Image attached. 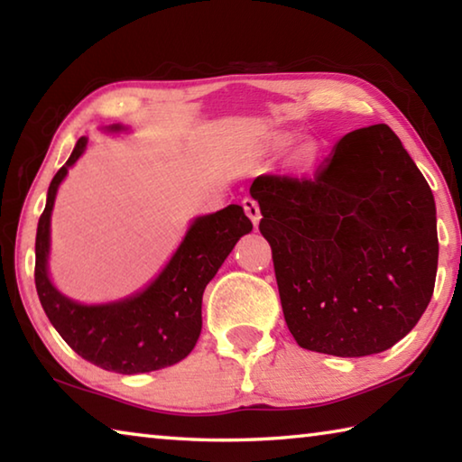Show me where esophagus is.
Listing matches in <instances>:
<instances>
[{"instance_id":"esophagus-1","label":"esophagus","mask_w":462,"mask_h":462,"mask_svg":"<svg viewBox=\"0 0 462 462\" xmlns=\"http://www.w3.org/2000/svg\"><path fill=\"white\" fill-rule=\"evenodd\" d=\"M242 206H245V212H246V216L250 217V220H253V224L259 226V222H261V208H259V203H256L253 198H245V201H242Z\"/></svg>"}]
</instances>
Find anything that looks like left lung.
Wrapping results in <instances>:
<instances>
[{"label":"left lung","mask_w":462,"mask_h":462,"mask_svg":"<svg viewBox=\"0 0 462 462\" xmlns=\"http://www.w3.org/2000/svg\"><path fill=\"white\" fill-rule=\"evenodd\" d=\"M250 195L301 348L366 356L411 332L434 293L436 206L387 124L344 136L316 175L256 177Z\"/></svg>","instance_id":"obj_1"}]
</instances>
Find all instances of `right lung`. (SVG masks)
<instances>
[{
	"label": "right lung",
	"mask_w": 462,
	"mask_h": 462,
	"mask_svg": "<svg viewBox=\"0 0 462 462\" xmlns=\"http://www.w3.org/2000/svg\"><path fill=\"white\" fill-rule=\"evenodd\" d=\"M109 134L128 132L112 124ZM88 148L77 140L69 161L52 177L36 230L34 281L41 303L62 340L85 361L106 371L136 374L165 369L191 353L201 332L206 285L222 267L236 242L253 230L236 203L216 214L193 217L169 263L144 289L107 303H81L60 293L49 275L51 216L60 183Z\"/></svg>",
	"instance_id": "right-lung-1"
}]
</instances>
